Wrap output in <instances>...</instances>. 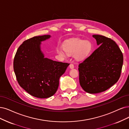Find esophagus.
<instances>
[{
  "label": "esophagus",
  "mask_w": 129,
  "mask_h": 129,
  "mask_svg": "<svg viewBox=\"0 0 129 129\" xmlns=\"http://www.w3.org/2000/svg\"><path fill=\"white\" fill-rule=\"evenodd\" d=\"M69 66H70V68L71 69H73L74 68V65L73 64H70Z\"/></svg>",
  "instance_id": "obj_1"
}]
</instances>
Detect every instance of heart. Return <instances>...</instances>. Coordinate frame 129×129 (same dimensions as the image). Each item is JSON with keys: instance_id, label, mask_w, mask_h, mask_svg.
<instances>
[{"instance_id": "1", "label": "heart", "mask_w": 129, "mask_h": 129, "mask_svg": "<svg viewBox=\"0 0 129 129\" xmlns=\"http://www.w3.org/2000/svg\"><path fill=\"white\" fill-rule=\"evenodd\" d=\"M64 50L69 55H73L76 59L81 60L85 58L91 50V44L88 41L81 39H73L67 42L64 45ZM57 52L60 55L64 54L60 48L57 49Z\"/></svg>"}]
</instances>
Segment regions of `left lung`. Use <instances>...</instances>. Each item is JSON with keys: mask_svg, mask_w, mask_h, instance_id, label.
<instances>
[{"mask_svg": "<svg viewBox=\"0 0 129 129\" xmlns=\"http://www.w3.org/2000/svg\"><path fill=\"white\" fill-rule=\"evenodd\" d=\"M99 47L79 65L80 85L85 92H103L120 77L123 54L116 42L101 35H93Z\"/></svg>", "mask_w": 129, "mask_h": 129, "instance_id": "1", "label": "left lung"}]
</instances>
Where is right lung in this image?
I'll list each match as a JSON object with an SVG mask.
<instances>
[{"mask_svg":"<svg viewBox=\"0 0 129 129\" xmlns=\"http://www.w3.org/2000/svg\"><path fill=\"white\" fill-rule=\"evenodd\" d=\"M50 35L36 36L23 42L14 57L13 67L20 86L31 96L49 98L56 93L59 79L70 64L45 58L41 41Z\"/></svg>","mask_w":129,"mask_h":129,"instance_id":"obj_1","label":"right lung"}]
</instances>
